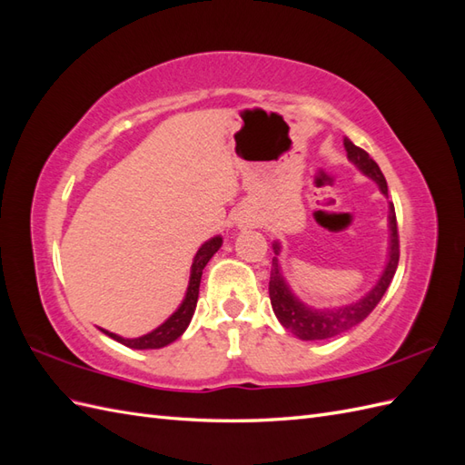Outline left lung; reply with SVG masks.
<instances>
[{"label":"left lung","instance_id":"8db88e82","mask_svg":"<svg viewBox=\"0 0 465 465\" xmlns=\"http://www.w3.org/2000/svg\"><path fill=\"white\" fill-rule=\"evenodd\" d=\"M343 145H345V152H348L350 160L358 165L365 175H370L373 182H378L381 193L388 195V183H385V177L380 170V165L370 157V153L355 145L350 137H343ZM390 230H391L390 260H388V265H385V272L380 278L378 285H375V288L360 302L343 305V308L313 310V308H308V305H303L290 292L288 285H285L282 273L278 270V260L273 258L272 273H270V300H272L273 313L278 315V320L283 328L305 341L328 340V338H333V335L353 328V325H358L360 322L368 318V315L375 310V305H378L380 300L383 298L385 290L390 288L393 275H396V270H398L400 233H398V220H396V210H393V203H390ZM273 250H275V253H278L280 245L275 243Z\"/></svg>","mask_w":465,"mask_h":465}]
</instances>
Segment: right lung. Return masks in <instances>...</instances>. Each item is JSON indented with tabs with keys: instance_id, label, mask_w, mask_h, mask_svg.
Segmentation results:
<instances>
[{
	"instance_id": "obj_1",
	"label": "right lung",
	"mask_w": 465,
	"mask_h": 465,
	"mask_svg": "<svg viewBox=\"0 0 465 465\" xmlns=\"http://www.w3.org/2000/svg\"><path fill=\"white\" fill-rule=\"evenodd\" d=\"M220 245H222V238H213L210 242H205L200 248V252L195 253V260L192 265L190 288H187L185 300L180 305V310H177L165 323H162L160 328L153 330L152 333L142 335V338H135V340H124L115 333H110L105 330H102V331L105 335H110V338H114L115 341H120V343L127 345V348H134V350H157V348H163V345H167V343L175 341L192 322V315L195 312V303H197V295H200V282H202L203 268L207 265V262L212 260V255L220 250Z\"/></svg>"
}]
</instances>
